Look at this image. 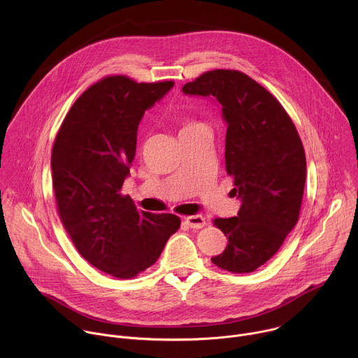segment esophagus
I'll return each instance as SVG.
<instances>
[{
	"label": "esophagus",
	"mask_w": 358,
	"mask_h": 358,
	"mask_svg": "<svg viewBox=\"0 0 358 358\" xmlns=\"http://www.w3.org/2000/svg\"><path fill=\"white\" fill-rule=\"evenodd\" d=\"M185 222L188 224V227H191L194 229H199L207 224L206 218H203L202 215H189V217L185 218Z\"/></svg>",
	"instance_id": "1"
}]
</instances>
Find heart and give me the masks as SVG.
Listing matches in <instances>:
<instances>
[{
  "label": "heart",
  "mask_w": 358,
  "mask_h": 358,
  "mask_svg": "<svg viewBox=\"0 0 358 358\" xmlns=\"http://www.w3.org/2000/svg\"><path fill=\"white\" fill-rule=\"evenodd\" d=\"M194 124H196V123H192V122H187V123H184V126H182V129H187V127H191V126H194Z\"/></svg>",
  "instance_id": "obj_1"
}]
</instances>
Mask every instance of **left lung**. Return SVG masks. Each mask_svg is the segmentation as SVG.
<instances>
[{
	"instance_id": "obj_1",
	"label": "left lung",
	"mask_w": 358,
	"mask_h": 358,
	"mask_svg": "<svg viewBox=\"0 0 358 358\" xmlns=\"http://www.w3.org/2000/svg\"><path fill=\"white\" fill-rule=\"evenodd\" d=\"M182 92L213 96L222 106L225 167L242 202L238 217L214 220L228 245L211 261L232 273L257 271L280 249L300 215L306 156L299 133L279 100L239 71H208Z\"/></svg>"
}]
</instances>
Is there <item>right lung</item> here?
<instances>
[{"label":"right lung","instance_id":"add662e5","mask_svg":"<svg viewBox=\"0 0 358 358\" xmlns=\"http://www.w3.org/2000/svg\"><path fill=\"white\" fill-rule=\"evenodd\" d=\"M173 80L106 76L86 89L57 134L50 167L64 228L99 271L131 279L155 265L181 220L137 211L122 187L136 156L137 129Z\"/></svg>","mask_w":358,"mask_h":358}]
</instances>
